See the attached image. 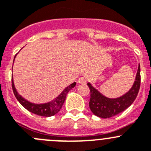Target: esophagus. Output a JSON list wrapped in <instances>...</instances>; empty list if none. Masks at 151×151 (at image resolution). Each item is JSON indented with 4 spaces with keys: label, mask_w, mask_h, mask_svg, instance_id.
Segmentation results:
<instances>
[{
    "label": "esophagus",
    "mask_w": 151,
    "mask_h": 151,
    "mask_svg": "<svg viewBox=\"0 0 151 151\" xmlns=\"http://www.w3.org/2000/svg\"><path fill=\"white\" fill-rule=\"evenodd\" d=\"M77 82H78V84H85L86 83H87V81H86V79L84 78H83V77H81V78H78V81H77Z\"/></svg>",
    "instance_id": "esophagus-1"
}]
</instances>
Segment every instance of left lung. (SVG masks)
Segmentation results:
<instances>
[{
	"instance_id": "1",
	"label": "left lung",
	"mask_w": 151,
	"mask_h": 151,
	"mask_svg": "<svg viewBox=\"0 0 151 151\" xmlns=\"http://www.w3.org/2000/svg\"><path fill=\"white\" fill-rule=\"evenodd\" d=\"M140 64H139L137 73L133 86L127 93L119 98H107L99 90L87 83L90 90V99L89 102L90 110L96 116L103 119L113 117L125 110L136 99L140 87Z\"/></svg>"
}]
</instances>
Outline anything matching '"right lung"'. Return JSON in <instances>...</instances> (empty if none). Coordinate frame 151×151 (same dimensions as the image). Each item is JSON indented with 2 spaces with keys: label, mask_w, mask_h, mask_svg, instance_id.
Instances as JSON below:
<instances>
[{
  "label": "right lung",
  "mask_w": 151,
  "mask_h": 151,
  "mask_svg": "<svg viewBox=\"0 0 151 151\" xmlns=\"http://www.w3.org/2000/svg\"><path fill=\"white\" fill-rule=\"evenodd\" d=\"M15 57H16V55H15V58H14V60H15ZM76 83L74 82L70 84V85H69L68 87H66L61 92V93L58 97H56L55 99L52 100L51 101L44 103V104H34V103L28 101L25 99L23 98L21 95L18 94V91L16 90L15 85H14L13 78L12 77V90H13V93L15 94V96L16 97L18 101L20 102V104L24 108H26L27 110L31 112V113L38 115V116H45V117H50V116H54V115L56 114V113H58L60 111V110L62 107L63 104H64V101L66 99L67 94L71 89H73L76 86Z\"/></svg>",
  "instance_id": "1"
}]
</instances>
